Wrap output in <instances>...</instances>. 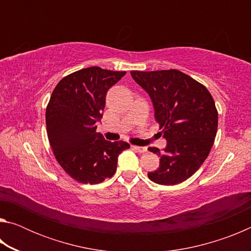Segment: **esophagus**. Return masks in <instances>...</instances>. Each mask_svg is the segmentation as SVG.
Wrapping results in <instances>:
<instances>
[{"label": "esophagus", "instance_id": "1", "mask_svg": "<svg viewBox=\"0 0 251 251\" xmlns=\"http://www.w3.org/2000/svg\"><path fill=\"white\" fill-rule=\"evenodd\" d=\"M131 147H133L134 151H138V152H145V151H147V148L146 147H141V146H131Z\"/></svg>", "mask_w": 251, "mask_h": 251}]
</instances>
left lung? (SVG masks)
I'll use <instances>...</instances> for the list:
<instances>
[{
  "label": "left lung",
  "mask_w": 251,
  "mask_h": 251,
  "mask_svg": "<svg viewBox=\"0 0 251 251\" xmlns=\"http://www.w3.org/2000/svg\"><path fill=\"white\" fill-rule=\"evenodd\" d=\"M131 77L150 94L155 118L167 145L160 151L159 167L148 178L173 186L188 179L209 155L218 127V112L209 91L178 70L131 71Z\"/></svg>",
  "instance_id": "8db88e82"
}]
</instances>
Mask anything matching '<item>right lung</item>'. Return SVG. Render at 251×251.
<instances>
[{
  "mask_svg": "<svg viewBox=\"0 0 251 251\" xmlns=\"http://www.w3.org/2000/svg\"><path fill=\"white\" fill-rule=\"evenodd\" d=\"M126 72L87 67L63 77L46 107V130L55 158L65 173L82 184H100L116 172L126 142H108L97 133L106 93Z\"/></svg>",
  "mask_w": 251,
  "mask_h": 251,
  "instance_id": "obj_1",
  "label": "right lung"
}]
</instances>
